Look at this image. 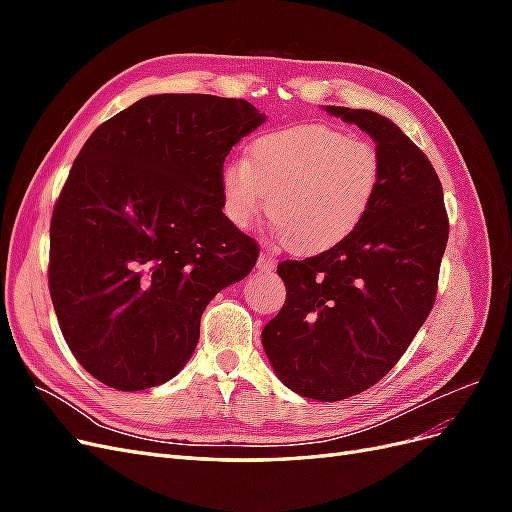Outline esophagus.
I'll return each mask as SVG.
<instances>
[{
    "instance_id": "34e87169",
    "label": "esophagus",
    "mask_w": 512,
    "mask_h": 512,
    "mask_svg": "<svg viewBox=\"0 0 512 512\" xmlns=\"http://www.w3.org/2000/svg\"><path fill=\"white\" fill-rule=\"evenodd\" d=\"M258 271H265V273H271L275 269V256L269 252V250H262L260 252V258H258Z\"/></svg>"
}]
</instances>
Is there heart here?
I'll return each mask as SVG.
<instances>
[{"mask_svg": "<svg viewBox=\"0 0 512 512\" xmlns=\"http://www.w3.org/2000/svg\"><path fill=\"white\" fill-rule=\"evenodd\" d=\"M382 158L374 145L322 123L262 132L245 160L222 166L226 218L247 228L267 213L292 252L316 254L348 239L376 203Z\"/></svg>", "mask_w": 512, "mask_h": 512, "instance_id": "heart-1", "label": "heart"}]
</instances>
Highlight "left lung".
<instances>
[{
    "mask_svg": "<svg viewBox=\"0 0 512 512\" xmlns=\"http://www.w3.org/2000/svg\"><path fill=\"white\" fill-rule=\"evenodd\" d=\"M327 111L374 138L380 192L348 239L277 265L286 303L262 329V346L288 389L342 401L389 374L427 320L448 215L438 173L393 121L363 108Z\"/></svg>",
    "mask_w": 512,
    "mask_h": 512,
    "instance_id": "left-lung-1",
    "label": "left lung"
}]
</instances>
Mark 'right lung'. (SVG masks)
Wrapping results in <instances>:
<instances>
[{
	"instance_id": "add662e5",
	"label": "right lung",
	"mask_w": 512,
	"mask_h": 512,
	"mask_svg": "<svg viewBox=\"0 0 512 512\" xmlns=\"http://www.w3.org/2000/svg\"><path fill=\"white\" fill-rule=\"evenodd\" d=\"M265 115L247 100L160 94L87 138L51 218L49 290L91 376L143 391L179 374L200 316L258 243L222 213L224 160Z\"/></svg>"
}]
</instances>
